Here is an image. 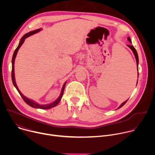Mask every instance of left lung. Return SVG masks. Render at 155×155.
<instances>
[{
    "instance_id": "obj_1",
    "label": "left lung",
    "mask_w": 155,
    "mask_h": 155,
    "mask_svg": "<svg viewBox=\"0 0 155 155\" xmlns=\"http://www.w3.org/2000/svg\"><path fill=\"white\" fill-rule=\"evenodd\" d=\"M127 40H128V41L130 42V43H131V40H130V37H128L127 38ZM127 46L131 49V50L132 51V52H133V53H134V56H135V58H136V62H137V71H138V68H139V57H138V54H137V51H136V50L135 49V48L132 46V45H127ZM138 76H139V73H138ZM128 100V99H127ZM127 100H126V101H124V102H123L120 105V107L118 108V109H119V108H120L121 107H122L126 103V102L127 101Z\"/></svg>"
}]
</instances>
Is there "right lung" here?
Here are the masks:
<instances>
[{
	"label": "right lung",
	"instance_id": "right-lung-1",
	"mask_svg": "<svg viewBox=\"0 0 155 155\" xmlns=\"http://www.w3.org/2000/svg\"><path fill=\"white\" fill-rule=\"evenodd\" d=\"M41 29H37V30H35V31H31V32H29L27 34H26L25 35L23 36V37L21 38V40H20V42L19 43L18 46L17 47V48H16V50H15L14 51V53H13V57H12V81H13V85L15 86V87L16 88L17 91H18V93H19L20 96H21V97L23 98V99L25 101V102L28 104L29 105V106L33 107V108H40V109H50L51 108H53L55 106H56L59 101H61L62 97V95H63V93H64V88H65V85L66 84V81L64 83L63 86H62V90H61V94L59 96V97L53 102L50 104H46V105H40V104H38L37 103H36L35 102H34V101L31 100V99H29L28 98H27L26 97H25L23 94H22L21 93V91H19V90L18 89V87L16 85V81H15V73H14V64H15V58L16 56V54H17V53L18 51V50L19 49V48L21 47V46L23 45V43H24L25 39L26 38H28V37L39 32L40 31H41Z\"/></svg>",
	"mask_w": 155,
	"mask_h": 155
}]
</instances>
